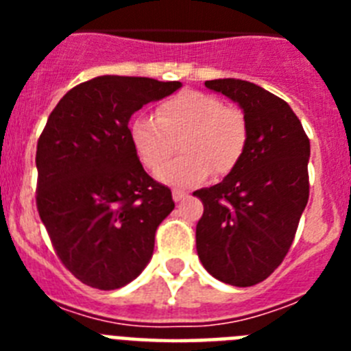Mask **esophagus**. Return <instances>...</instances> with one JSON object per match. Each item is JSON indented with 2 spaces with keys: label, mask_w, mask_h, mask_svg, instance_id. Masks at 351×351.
<instances>
[{
  "label": "esophagus",
  "mask_w": 351,
  "mask_h": 351,
  "mask_svg": "<svg viewBox=\"0 0 351 351\" xmlns=\"http://www.w3.org/2000/svg\"><path fill=\"white\" fill-rule=\"evenodd\" d=\"M172 197H173V200H176V202H181V200L188 198V193H186V191H182V190H173Z\"/></svg>",
  "instance_id": "esophagus-1"
}]
</instances>
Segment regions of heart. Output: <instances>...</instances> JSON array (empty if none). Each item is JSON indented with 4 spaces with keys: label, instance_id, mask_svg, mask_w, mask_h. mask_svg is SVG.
Returning a JSON list of instances; mask_svg holds the SVG:
<instances>
[{
    "label": "heart",
    "instance_id": "1",
    "mask_svg": "<svg viewBox=\"0 0 351 351\" xmlns=\"http://www.w3.org/2000/svg\"><path fill=\"white\" fill-rule=\"evenodd\" d=\"M128 132L133 151L151 172L165 165L180 141L182 156L158 172L169 184H198L210 172L226 176L239 165L247 145L243 110L195 89L160 101L154 117H133Z\"/></svg>",
    "mask_w": 351,
    "mask_h": 351
}]
</instances>
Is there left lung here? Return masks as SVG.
Here are the masks:
<instances>
[{
	"label": "left lung",
	"instance_id": "8db88e82",
	"mask_svg": "<svg viewBox=\"0 0 351 351\" xmlns=\"http://www.w3.org/2000/svg\"><path fill=\"white\" fill-rule=\"evenodd\" d=\"M237 101L247 145L219 184L195 191L204 204L197 253L209 274L234 287L267 280L290 250L309 198V138L290 105L247 80H206Z\"/></svg>",
	"mask_w": 351,
	"mask_h": 351
}]
</instances>
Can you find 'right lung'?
<instances>
[{"label": "right lung", "instance_id": "right-lung-1", "mask_svg": "<svg viewBox=\"0 0 351 351\" xmlns=\"http://www.w3.org/2000/svg\"><path fill=\"white\" fill-rule=\"evenodd\" d=\"M179 88L178 80L95 77L61 98L40 135L36 209L58 258L88 287H125L153 256L172 191L144 170L128 121Z\"/></svg>", "mask_w": 351, "mask_h": 351}]
</instances>
